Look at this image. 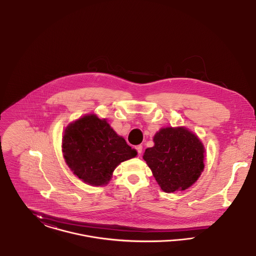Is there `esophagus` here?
<instances>
[{
  "instance_id": "1",
  "label": "esophagus",
  "mask_w": 256,
  "mask_h": 256,
  "mask_svg": "<svg viewBox=\"0 0 256 256\" xmlns=\"http://www.w3.org/2000/svg\"><path fill=\"white\" fill-rule=\"evenodd\" d=\"M136 149L138 150V154H141V153H142V146H141V145H138V146L136 147Z\"/></svg>"
}]
</instances>
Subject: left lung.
Listing matches in <instances>:
<instances>
[{
    "label": "left lung",
    "instance_id": "1",
    "mask_svg": "<svg viewBox=\"0 0 256 256\" xmlns=\"http://www.w3.org/2000/svg\"><path fill=\"white\" fill-rule=\"evenodd\" d=\"M143 158L166 193L191 187L204 168L206 149L195 134L185 126L162 128Z\"/></svg>",
    "mask_w": 256,
    "mask_h": 256
}]
</instances>
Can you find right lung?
<instances>
[{
  "label": "right lung",
  "instance_id": "1",
  "mask_svg": "<svg viewBox=\"0 0 256 256\" xmlns=\"http://www.w3.org/2000/svg\"><path fill=\"white\" fill-rule=\"evenodd\" d=\"M62 153L72 172L92 186L107 185L120 162L138 155L106 118L96 114H86L65 128Z\"/></svg>",
  "mask_w": 256,
  "mask_h": 256
}]
</instances>
